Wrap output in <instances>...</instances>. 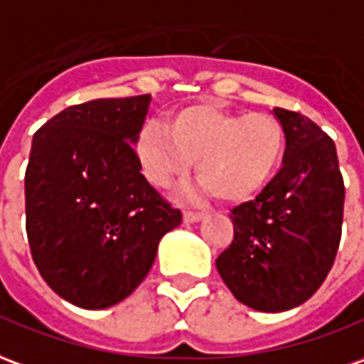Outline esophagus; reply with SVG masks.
<instances>
[{
    "instance_id": "obj_1",
    "label": "esophagus",
    "mask_w": 364,
    "mask_h": 364,
    "mask_svg": "<svg viewBox=\"0 0 364 364\" xmlns=\"http://www.w3.org/2000/svg\"><path fill=\"white\" fill-rule=\"evenodd\" d=\"M203 218H205L203 213H193V210H185V213H183V220H185L187 225L199 223V220H203Z\"/></svg>"
}]
</instances>
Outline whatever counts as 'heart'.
<instances>
[{
  "label": "heart",
  "instance_id": "heart-1",
  "mask_svg": "<svg viewBox=\"0 0 364 364\" xmlns=\"http://www.w3.org/2000/svg\"><path fill=\"white\" fill-rule=\"evenodd\" d=\"M134 151L139 171L154 187L165 189L181 181L197 159L200 189L213 191L225 203H242L278 173L286 138L270 114L193 104L171 112L165 129L146 122Z\"/></svg>",
  "mask_w": 364,
  "mask_h": 364
}]
</instances>
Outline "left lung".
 Masks as SVG:
<instances>
[{"mask_svg":"<svg viewBox=\"0 0 364 364\" xmlns=\"http://www.w3.org/2000/svg\"><path fill=\"white\" fill-rule=\"evenodd\" d=\"M286 136L284 167L254 200L230 210L235 240L217 258L232 296L279 314L314 296L341 240L345 187L333 139L297 112L274 108Z\"/></svg>","mask_w":364,"mask_h":364,"instance_id":"8db88e82","label":"left lung"}]
</instances>
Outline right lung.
Masks as SVG:
<instances>
[{"label": "right lung", "instance_id": "obj_1", "mask_svg": "<svg viewBox=\"0 0 364 364\" xmlns=\"http://www.w3.org/2000/svg\"><path fill=\"white\" fill-rule=\"evenodd\" d=\"M151 94L68 106L33 136L25 215L33 260L49 288L82 309L116 306L151 270L181 225L139 173L136 138Z\"/></svg>", "mask_w": 364, "mask_h": 364}]
</instances>
